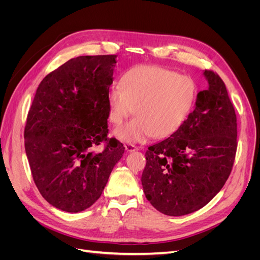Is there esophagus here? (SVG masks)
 Returning a JSON list of instances; mask_svg holds the SVG:
<instances>
[{
    "label": "esophagus",
    "mask_w": 260,
    "mask_h": 260,
    "mask_svg": "<svg viewBox=\"0 0 260 260\" xmlns=\"http://www.w3.org/2000/svg\"><path fill=\"white\" fill-rule=\"evenodd\" d=\"M124 148H125V151L129 152V153H131V152H135V151H137V149H138V146L133 145V144H124Z\"/></svg>",
    "instance_id": "34e87169"
}]
</instances>
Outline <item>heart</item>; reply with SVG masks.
I'll return each instance as SVG.
<instances>
[{"mask_svg": "<svg viewBox=\"0 0 260 260\" xmlns=\"http://www.w3.org/2000/svg\"><path fill=\"white\" fill-rule=\"evenodd\" d=\"M195 99L196 85L188 76L160 66L133 67L122 75L120 85H112L106 94L113 123H122L133 111L137 115L114 136L127 143L170 137L185 122Z\"/></svg>", "mask_w": 260, "mask_h": 260, "instance_id": "b5f03b06", "label": "heart"}]
</instances>
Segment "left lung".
I'll use <instances>...</instances> for the list:
<instances>
[{
    "instance_id": "obj_1",
    "label": "left lung",
    "mask_w": 260,
    "mask_h": 260,
    "mask_svg": "<svg viewBox=\"0 0 260 260\" xmlns=\"http://www.w3.org/2000/svg\"><path fill=\"white\" fill-rule=\"evenodd\" d=\"M208 89L176 133L148 147L142 186L147 201L168 216L201 209L221 190L237 153V115L225 84L205 70Z\"/></svg>"
}]
</instances>
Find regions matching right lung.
I'll return each instance as SVG.
<instances>
[{"label":"right lung","instance_id":"add662e5","mask_svg":"<svg viewBox=\"0 0 260 260\" xmlns=\"http://www.w3.org/2000/svg\"><path fill=\"white\" fill-rule=\"evenodd\" d=\"M117 55L79 56L39 84L25 127V149L39 192L52 206L79 212L92 206L124 152L108 139L106 94ZM107 143L102 152L92 149Z\"/></svg>","mask_w":260,"mask_h":260}]
</instances>
